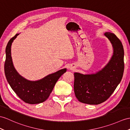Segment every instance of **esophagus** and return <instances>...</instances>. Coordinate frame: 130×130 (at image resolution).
I'll use <instances>...</instances> for the list:
<instances>
[{
    "instance_id": "1",
    "label": "esophagus",
    "mask_w": 130,
    "mask_h": 130,
    "mask_svg": "<svg viewBox=\"0 0 130 130\" xmlns=\"http://www.w3.org/2000/svg\"><path fill=\"white\" fill-rule=\"evenodd\" d=\"M70 69H73V68L71 67V68H70Z\"/></svg>"
}]
</instances>
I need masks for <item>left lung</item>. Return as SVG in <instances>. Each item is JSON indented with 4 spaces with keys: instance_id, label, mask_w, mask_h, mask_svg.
<instances>
[{
    "instance_id": "obj_1",
    "label": "left lung",
    "mask_w": 130,
    "mask_h": 130,
    "mask_svg": "<svg viewBox=\"0 0 130 130\" xmlns=\"http://www.w3.org/2000/svg\"><path fill=\"white\" fill-rule=\"evenodd\" d=\"M113 49L109 63L95 74H83L74 73V90L80 102L98 105L108 99L121 82L124 71V50L120 40L114 34H104Z\"/></svg>"
}]
</instances>
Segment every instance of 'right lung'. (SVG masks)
Segmentation results:
<instances>
[{"label": "right lung", "instance_id": "1", "mask_svg": "<svg viewBox=\"0 0 130 130\" xmlns=\"http://www.w3.org/2000/svg\"><path fill=\"white\" fill-rule=\"evenodd\" d=\"M18 35L19 34L12 37L6 47L4 64L6 78L12 89L24 102L30 104L43 103L48 99L56 82L67 69H61L37 81H30L21 77L15 69L11 56V44Z\"/></svg>", "mask_w": 130, "mask_h": 130}]
</instances>
